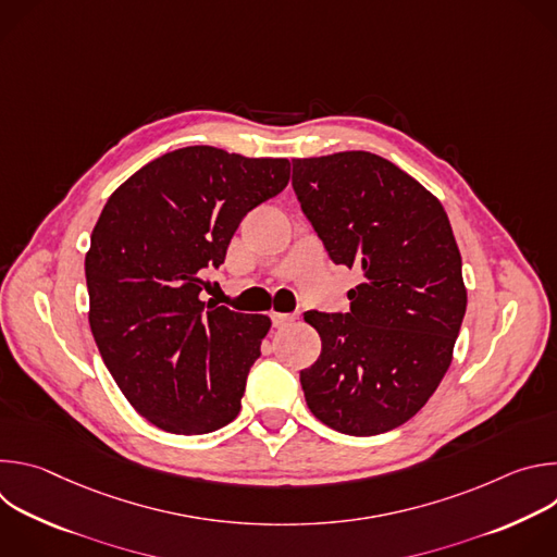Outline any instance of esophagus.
I'll return each mask as SVG.
<instances>
[{
    "label": "esophagus",
    "instance_id": "1",
    "mask_svg": "<svg viewBox=\"0 0 557 557\" xmlns=\"http://www.w3.org/2000/svg\"><path fill=\"white\" fill-rule=\"evenodd\" d=\"M271 322L275 329H284L288 326L290 322H295V314H288V312H271Z\"/></svg>",
    "mask_w": 557,
    "mask_h": 557
}]
</instances>
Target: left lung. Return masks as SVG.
<instances>
[{
  "label": "left lung",
  "instance_id": "8db88e82",
  "mask_svg": "<svg viewBox=\"0 0 557 557\" xmlns=\"http://www.w3.org/2000/svg\"><path fill=\"white\" fill-rule=\"evenodd\" d=\"M293 189L331 260L361 271L350 312L308 310L322 355L299 372L310 412L350 436L410 421L445 376L467 308L443 205L370 151L295 158Z\"/></svg>",
  "mask_w": 557,
  "mask_h": 557
}]
</instances>
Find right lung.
<instances>
[{
	"instance_id": "right-lung-1",
	"label": "right lung",
	"mask_w": 557,
	"mask_h": 557,
	"mask_svg": "<svg viewBox=\"0 0 557 557\" xmlns=\"http://www.w3.org/2000/svg\"><path fill=\"white\" fill-rule=\"evenodd\" d=\"M286 158L209 145L163 153L106 202L90 237V329L132 408L172 434H207L240 412L247 376L271 329L200 299L243 218L277 196Z\"/></svg>"
}]
</instances>
